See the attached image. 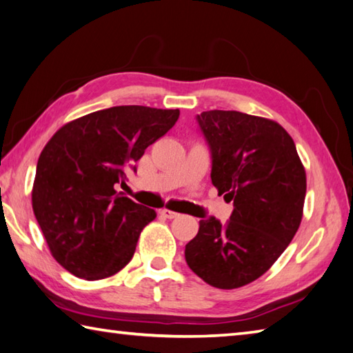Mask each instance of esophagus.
<instances>
[{
    "label": "esophagus",
    "mask_w": 353,
    "mask_h": 353,
    "mask_svg": "<svg viewBox=\"0 0 353 353\" xmlns=\"http://www.w3.org/2000/svg\"><path fill=\"white\" fill-rule=\"evenodd\" d=\"M159 214H161V216H162V217H165V219H176V217L179 216L177 212H174V211H170V210H165V208L159 211Z\"/></svg>",
    "instance_id": "obj_1"
}]
</instances>
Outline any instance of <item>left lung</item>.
<instances>
[{
  "label": "left lung",
  "instance_id": "obj_1",
  "mask_svg": "<svg viewBox=\"0 0 353 353\" xmlns=\"http://www.w3.org/2000/svg\"><path fill=\"white\" fill-rule=\"evenodd\" d=\"M211 153V182L234 205L230 222H199L185 246L190 269L208 285L236 289L274 265L299 230L306 172L295 143L277 122L240 112L196 116Z\"/></svg>",
  "mask_w": 353,
  "mask_h": 353
}]
</instances>
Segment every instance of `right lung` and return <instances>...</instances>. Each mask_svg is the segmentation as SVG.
Masks as SVG:
<instances>
[{"mask_svg": "<svg viewBox=\"0 0 353 353\" xmlns=\"http://www.w3.org/2000/svg\"><path fill=\"white\" fill-rule=\"evenodd\" d=\"M181 112L119 105L59 128L41 153L32 206L50 252L79 279L114 275L133 259L154 210L117 194L125 170L174 125Z\"/></svg>", "mask_w": 353, "mask_h": 353, "instance_id": "add662e5", "label": "right lung"}]
</instances>
